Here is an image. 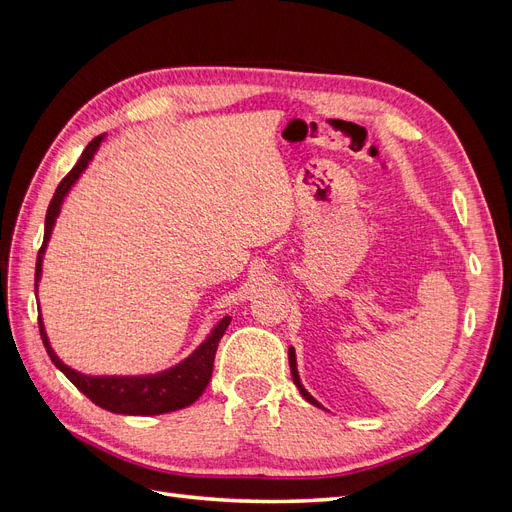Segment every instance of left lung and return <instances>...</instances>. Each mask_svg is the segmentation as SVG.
Wrapping results in <instances>:
<instances>
[{"instance_id": "left-lung-1", "label": "left lung", "mask_w": 512, "mask_h": 512, "mask_svg": "<svg viewBox=\"0 0 512 512\" xmlns=\"http://www.w3.org/2000/svg\"><path fill=\"white\" fill-rule=\"evenodd\" d=\"M288 361H290V374H292V380H294V384H297V389H299V393L309 401V404H314V406H318V408H322L318 401L309 395L307 391H305V386L301 384V380H299V371H297V356H294V348H288Z\"/></svg>"}]
</instances>
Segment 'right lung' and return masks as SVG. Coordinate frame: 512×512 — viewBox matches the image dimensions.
<instances>
[{"label":"right lung","instance_id":"1","mask_svg":"<svg viewBox=\"0 0 512 512\" xmlns=\"http://www.w3.org/2000/svg\"><path fill=\"white\" fill-rule=\"evenodd\" d=\"M104 141V134L96 136L85 151L81 153L79 162L74 164L70 173L61 179L57 190L51 198V205L46 209V220H44V241L38 252L36 260V290L42 275V256L46 250V243L51 239V232L55 226L57 215L61 211V203H64L66 194L70 192L76 179L81 177L87 164L94 160L100 143ZM230 324V316H224L218 324H215L213 331L207 335V339L200 344L188 359H183L175 367L164 369L160 374H149V376H85L81 371H74L64 361L59 359L55 350L51 348L49 337H46L42 318L38 314V327L42 335V344L49 352L51 361L55 367L64 374L76 389L83 395H87L96 406L115 412V414H130V416H153V414H166L175 412L185 406L194 404V401L205 393L207 384L211 380L215 352H218L220 339L226 333Z\"/></svg>","mask_w":512,"mask_h":512}]
</instances>
